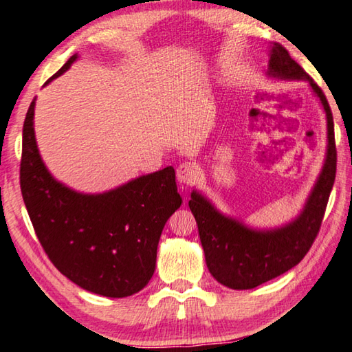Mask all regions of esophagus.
<instances>
[{
	"mask_svg": "<svg viewBox=\"0 0 352 352\" xmlns=\"http://www.w3.org/2000/svg\"><path fill=\"white\" fill-rule=\"evenodd\" d=\"M198 178V168L194 163H182L177 168V180L183 184H192Z\"/></svg>",
	"mask_w": 352,
	"mask_h": 352,
	"instance_id": "esophagus-1",
	"label": "esophagus"
}]
</instances>
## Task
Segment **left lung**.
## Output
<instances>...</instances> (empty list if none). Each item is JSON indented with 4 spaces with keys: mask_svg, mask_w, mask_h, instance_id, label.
<instances>
[{
    "mask_svg": "<svg viewBox=\"0 0 352 352\" xmlns=\"http://www.w3.org/2000/svg\"><path fill=\"white\" fill-rule=\"evenodd\" d=\"M267 75L280 80H303L309 82L327 112V158L302 214L286 226L271 231L251 229L231 217L220 214L201 194L192 190L189 208L195 217L208 270L217 282L231 289H252L282 276L303 260L320 231L336 180L334 121L322 89L278 43L271 46Z\"/></svg>",
    "mask_w": 352,
    "mask_h": 352,
    "instance_id": "8db88e82",
    "label": "left lung"
}]
</instances>
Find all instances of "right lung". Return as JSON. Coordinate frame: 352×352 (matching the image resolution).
I'll use <instances>...</instances> for the list:
<instances>
[{"label": "right lung", "mask_w": 352, "mask_h": 352, "mask_svg": "<svg viewBox=\"0 0 352 352\" xmlns=\"http://www.w3.org/2000/svg\"><path fill=\"white\" fill-rule=\"evenodd\" d=\"M76 55L50 81L65 74ZM44 85V86H46ZM35 101L25 113L20 184L44 252L63 276L104 297L132 296L154 276L160 235L180 208L168 166L103 194H80L49 174L36 148Z\"/></svg>", "instance_id": "right-lung-1"}]
</instances>
